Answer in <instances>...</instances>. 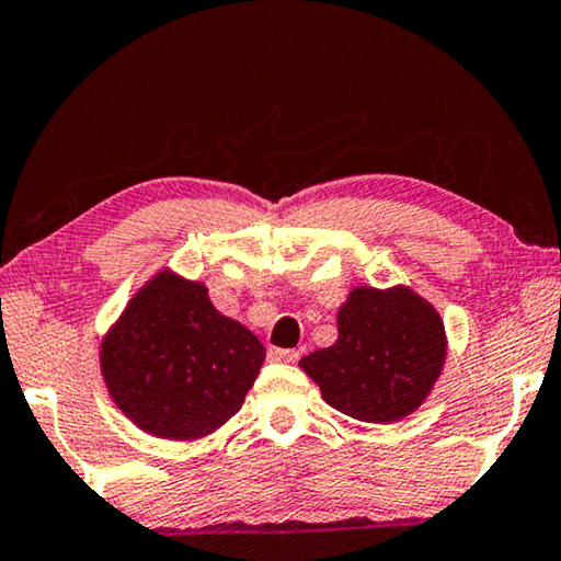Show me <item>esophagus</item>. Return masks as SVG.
Segmentation results:
<instances>
[{"label":"esophagus","instance_id":"1","mask_svg":"<svg viewBox=\"0 0 561 561\" xmlns=\"http://www.w3.org/2000/svg\"><path fill=\"white\" fill-rule=\"evenodd\" d=\"M300 352L296 350H280V347H268V359L271 362H288V365H293V362H298Z\"/></svg>","mask_w":561,"mask_h":561}]
</instances>
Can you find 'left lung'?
<instances>
[{"instance_id": "1", "label": "left lung", "mask_w": 561, "mask_h": 561, "mask_svg": "<svg viewBox=\"0 0 561 561\" xmlns=\"http://www.w3.org/2000/svg\"><path fill=\"white\" fill-rule=\"evenodd\" d=\"M438 310L409 286H357L337 310V342L300 359L340 414L367 424L399 421L424 404L446 365Z\"/></svg>"}]
</instances>
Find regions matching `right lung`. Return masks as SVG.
Wrapping results in <instances>:
<instances>
[{"instance_id":"1","label":"right lung","mask_w":561,"mask_h":561,"mask_svg":"<svg viewBox=\"0 0 561 561\" xmlns=\"http://www.w3.org/2000/svg\"><path fill=\"white\" fill-rule=\"evenodd\" d=\"M265 347L211 306L199 280L154 273L101 342V375L115 407L145 431L196 440L241 409Z\"/></svg>"}]
</instances>
